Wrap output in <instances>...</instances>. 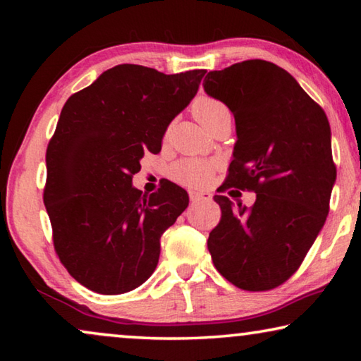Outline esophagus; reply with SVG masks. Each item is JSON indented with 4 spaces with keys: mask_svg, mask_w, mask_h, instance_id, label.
<instances>
[{
    "mask_svg": "<svg viewBox=\"0 0 361 361\" xmlns=\"http://www.w3.org/2000/svg\"><path fill=\"white\" fill-rule=\"evenodd\" d=\"M189 199H191L192 204L209 202V200H212V194L207 191H189Z\"/></svg>",
    "mask_w": 361,
    "mask_h": 361,
    "instance_id": "1",
    "label": "esophagus"
}]
</instances>
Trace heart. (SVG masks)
<instances>
[{
	"instance_id": "b5f03b06",
	"label": "heart",
	"mask_w": 361,
	"mask_h": 361,
	"mask_svg": "<svg viewBox=\"0 0 361 361\" xmlns=\"http://www.w3.org/2000/svg\"><path fill=\"white\" fill-rule=\"evenodd\" d=\"M192 113L207 130L223 121H232L231 109L221 100L202 95L192 103ZM215 164L202 159H181L176 161L169 170V176L175 183L188 188H200L210 180L215 172Z\"/></svg>"
}]
</instances>
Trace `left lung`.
<instances>
[{
  "label": "left lung",
  "mask_w": 361,
  "mask_h": 361,
  "mask_svg": "<svg viewBox=\"0 0 361 361\" xmlns=\"http://www.w3.org/2000/svg\"><path fill=\"white\" fill-rule=\"evenodd\" d=\"M204 89L235 119L223 191L256 192L252 207L213 197L221 219L207 247L237 288L272 290L298 271L329 212L336 166L328 118L288 71L266 60L210 71Z\"/></svg>",
  "instance_id": "left-lung-1"
}]
</instances>
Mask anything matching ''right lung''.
I'll list each match as a JSON object with an SVG mask.
<instances>
[{
    "label": "right lung",
    "mask_w": 361,
    "mask_h": 361,
    "mask_svg": "<svg viewBox=\"0 0 361 361\" xmlns=\"http://www.w3.org/2000/svg\"><path fill=\"white\" fill-rule=\"evenodd\" d=\"M205 73L118 65L63 105L46 151L44 205L59 259L85 288L121 295L154 272L161 235L189 197L172 181L145 195L132 178Z\"/></svg>",
    "instance_id": "add662e5"
}]
</instances>
